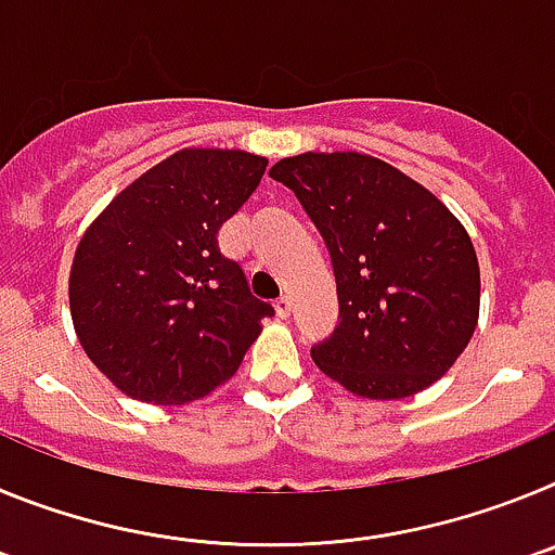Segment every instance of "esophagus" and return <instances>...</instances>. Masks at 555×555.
I'll return each instance as SVG.
<instances>
[{"label":"esophagus","mask_w":555,"mask_h":555,"mask_svg":"<svg viewBox=\"0 0 555 555\" xmlns=\"http://www.w3.org/2000/svg\"><path fill=\"white\" fill-rule=\"evenodd\" d=\"M292 311H294V306L288 297H281V300L274 302V313H278V320H288V317H292Z\"/></svg>","instance_id":"1"}]
</instances>
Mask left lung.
Listing matches in <instances>:
<instances>
[{"mask_svg":"<svg viewBox=\"0 0 555 555\" xmlns=\"http://www.w3.org/2000/svg\"><path fill=\"white\" fill-rule=\"evenodd\" d=\"M331 249L338 325L313 364L347 391L400 400L436 384L473 338L480 269L442 199L361 152H302L269 169Z\"/></svg>","mask_w":555,"mask_h":555,"instance_id":"obj_1","label":"left lung"}]
</instances>
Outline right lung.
<instances>
[{"label":"right lung","mask_w":555,"mask_h":555,"mask_svg":"<svg viewBox=\"0 0 555 555\" xmlns=\"http://www.w3.org/2000/svg\"><path fill=\"white\" fill-rule=\"evenodd\" d=\"M267 171L244 150H180L111 199L77 244L68 308L86 356L132 400L210 395L261 336L269 302L249 294L217 233Z\"/></svg>","instance_id":"1"}]
</instances>
